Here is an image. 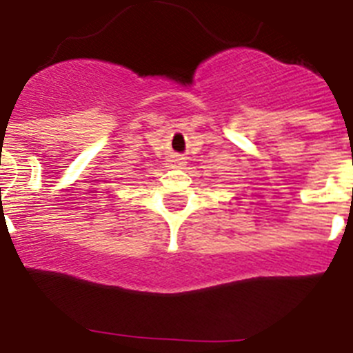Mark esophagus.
<instances>
[{
	"label": "esophagus",
	"instance_id": "1",
	"mask_svg": "<svg viewBox=\"0 0 353 353\" xmlns=\"http://www.w3.org/2000/svg\"><path fill=\"white\" fill-rule=\"evenodd\" d=\"M170 162H171V168H182L183 164H185L180 157H173Z\"/></svg>",
	"mask_w": 353,
	"mask_h": 353
}]
</instances>
